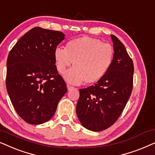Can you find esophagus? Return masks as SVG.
<instances>
[{"mask_svg":"<svg viewBox=\"0 0 155 155\" xmlns=\"http://www.w3.org/2000/svg\"><path fill=\"white\" fill-rule=\"evenodd\" d=\"M67 88H68V90H71V89H73V88H74V86H70V85H69V84H67Z\"/></svg>","mask_w":155,"mask_h":155,"instance_id":"1","label":"esophagus"}]
</instances>
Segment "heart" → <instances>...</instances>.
Listing matches in <instances>:
<instances>
[{
	"label": "heart",
	"instance_id": "b5f03b06",
	"mask_svg": "<svg viewBox=\"0 0 155 155\" xmlns=\"http://www.w3.org/2000/svg\"><path fill=\"white\" fill-rule=\"evenodd\" d=\"M114 49L109 43L99 39L84 37L70 40L65 49L57 47L54 59L57 70L62 74L74 62V67L66 72L64 78L74 84H94L101 79L110 69L114 59Z\"/></svg>",
	"mask_w": 155,
	"mask_h": 155
}]
</instances>
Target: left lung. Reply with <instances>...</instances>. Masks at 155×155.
Wrapping results in <instances>:
<instances>
[{"mask_svg":"<svg viewBox=\"0 0 155 155\" xmlns=\"http://www.w3.org/2000/svg\"><path fill=\"white\" fill-rule=\"evenodd\" d=\"M110 36L115 54L110 69L94 86L79 89L76 114L82 125L91 131L104 130L114 124L133 90V60L123 43Z\"/></svg>","mask_w":155,"mask_h":155,"instance_id":"8db88e82","label":"left lung"}]
</instances>
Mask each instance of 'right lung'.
<instances>
[{
    "label": "right lung",
    "mask_w": 155,
    "mask_h": 155,
    "mask_svg": "<svg viewBox=\"0 0 155 155\" xmlns=\"http://www.w3.org/2000/svg\"><path fill=\"white\" fill-rule=\"evenodd\" d=\"M63 32L31 29L10 51L6 88L18 115L26 123L42 124L51 118L67 84L55 65L54 50Z\"/></svg>",
    "instance_id": "add662e5"
}]
</instances>
